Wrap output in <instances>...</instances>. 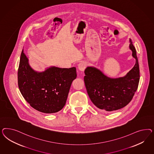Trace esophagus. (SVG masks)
Listing matches in <instances>:
<instances>
[{"mask_svg": "<svg viewBox=\"0 0 154 154\" xmlns=\"http://www.w3.org/2000/svg\"><path fill=\"white\" fill-rule=\"evenodd\" d=\"M86 63H85V62H81V63H79V65H78V68H79V69L80 71H82V72L84 71V70H85V68H86Z\"/></svg>", "mask_w": 154, "mask_h": 154, "instance_id": "esophagus-1", "label": "esophagus"}]
</instances>
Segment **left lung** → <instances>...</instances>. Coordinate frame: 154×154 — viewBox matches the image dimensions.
<instances>
[{
  "mask_svg": "<svg viewBox=\"0 0 154 154\" xmlns=\"http://www.w3.org/2000/svg\"><path fill=\"white\" fill-rule=\"evenodd\" d=\"M129 43L135 64L125 76L111 78L94 66L85 69L84 81L87 92L91 102L100 111L111 112L124 107L137 90L140 81L139 64L131 38Z\"/></svg>",
  "mask_w": 154,
  "mask_h": 154,
  "instance_id": "left-lung-1",
  "label": "left lung"
}]
</instances>
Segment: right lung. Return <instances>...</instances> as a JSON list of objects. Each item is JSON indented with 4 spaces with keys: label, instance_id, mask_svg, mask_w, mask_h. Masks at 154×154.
<instances>
[{
    "label": "right lung",
    "instance_id": "1",
    "mask_svg": "<svg viewBox=\"0 0 154 154\" xmlns=\"http://www.w3.org/2000/svg\"><path fill=\"white\" fill-rule=\"evenodd\" d=\"M76 68L51 66L43 72L34 70L23 50L18 69V85L24 99L35 109L56 113L65 105Z\"/></svg>",
    "mask_w": 154,
    "mask_h": 154
}]
</instances>
